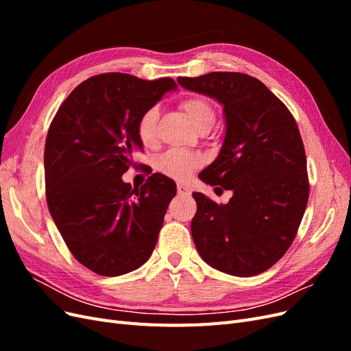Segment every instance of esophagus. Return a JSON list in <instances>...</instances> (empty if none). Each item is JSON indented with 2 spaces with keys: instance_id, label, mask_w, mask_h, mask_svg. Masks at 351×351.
<instances>
[{
  "instance_id": "obj_1",
  "label": "esophagus",
  "mask_w": 351,
  "mask_h": 351,
  "mask_svg": "<svg viewBox=\"0 0 351 351\" xmlns=\"http://www.w3.org/2000/svg\"><path fill=\"white\" fill-rule=\"evenodd\" d=\"M177 193L182 195V196L192 195V192H190V189H189L187 186H184V184H178V186H177Z\"/></svg>"
}]
</instances>
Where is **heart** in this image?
Segmentation results:
<instances>
[{"mask_svg":"<svg viewBox=\"0 0 351 351\" xmlns=\"http://www.w3.org/2000/svg\"><path fill=\"white\" fill-rule=\"evenodd\" d=\"M182 108L186 112L189 121L193 124L196 130H210L215 124L217 112L212 104L202 97H192L182 102ZM159 111L156 107L145 111L137 121V137L143 146L151 147L156 143V127ZM200 165V156L192 152L171 149L167 151L156 159V168L162 174L171 177L178 182H184L192 176L195 169Z\"/></svg>","mask_w":351,"mask_h":351,"instance_id":"heart-1","label":"heart"}]
</instances>
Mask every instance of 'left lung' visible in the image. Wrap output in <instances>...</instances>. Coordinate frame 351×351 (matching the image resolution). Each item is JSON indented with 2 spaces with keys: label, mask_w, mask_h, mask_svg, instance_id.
Masks as SVG:
<instances>
[{
  "label": "left lung",
  "mask_w": 351,
  "mask_h": 351,
  "mask_svg": "<svg viewBox=\"0 0 351 351\" xmlns=\"http://www.w3.org/2000/svg\"><path fill=\"white\" fill-rule=\"evenodd\" d=\"M177 82L217 99L227 125L219 155L199 178L231 190L232 197L218 205L193 193L195 246L221 272L258 275L289 250L309 199L299 127L289 108L249 74L214 71Z\"/></svg>",
  "instance_id": "8db88e82"
}]
</instances>
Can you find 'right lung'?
<instances>
[{
    "instance_id": "1",
    "label": "right lung",
    "mask_w": 351,
    "mask_h": 351,
    "mask_svg": "<svg viewBox=\"0 0 351 351\" xmlns=\"http://www.w3.org/2000/svg\"><path fill=\"white\" fill-rule=\"evenodd\" d=\"M173 79L104 73L82 82L52 120L44 154L49 214L69 250L104 277L132 272L149 259L176 183L152 174L141 189L121 176L142 151L137 121Z\"/></svg>"
}]
</instances>
